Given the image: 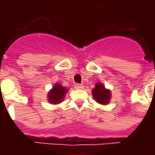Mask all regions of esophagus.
Here are the masks:
<instances>
[{
	"instance_id": "esophagus-1",
	"label": "esophagus",
	"mask_w": 155,
	"mask_h": 155,
	"mask_svg": "<svg viewBox=\"0 0 155 155\" xmlns=\"http://www.w3.org/2000/svg\"><path fill=\"white\" fill-rule=\"evenodd\" d=\"M84 87V85L82 84H74V88L75 89H82V88Z\"/></svg>"
}]
</instances>
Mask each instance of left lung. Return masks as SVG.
Masks as SVG:
<instances>
[{
	"label": "left lung",
	"mask_w": 155,
	"mask_h": 155,
	"mask_svg": "<svg viewBox=\"0 0 155 155\" xmlns=\"http://www.w3.org/2000/svg\"><path fill=\"white\" fill-rule=\"evenodd\" d=\"M92 94L94 100L97 101L99 104H108V102L110 99V92L107 91L104 87V85L101 83L96 84L95 87L92 90Z\"/></svg>",
	"instance_id": "8db88e82"
}]
</instances>
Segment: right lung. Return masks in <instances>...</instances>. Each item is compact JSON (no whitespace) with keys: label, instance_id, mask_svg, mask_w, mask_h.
<instances>
[{"label":"right lung","instance_id":"right-lung-1","mask_svg":"<svg viewBox=\"0 0 155 155\" xmlns=\"http://www.w3.org/2000/svg\"><path fill=\"white\" fill-rule=\"evenodd\" d=\"M67 92V90L61 84H55L51 92L48 94V100L51 104H59L64 99V94Z\"/></svg>","mask_w":155,"mask_h":155}]
</instances>
